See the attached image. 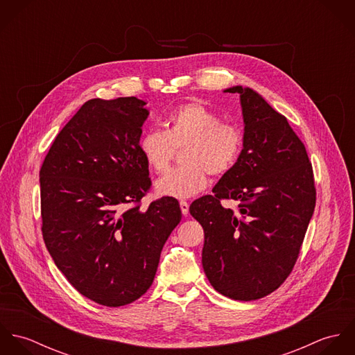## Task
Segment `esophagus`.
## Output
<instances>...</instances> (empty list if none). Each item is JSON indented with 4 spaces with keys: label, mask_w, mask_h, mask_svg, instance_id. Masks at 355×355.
Returning <instances> with one entry per match:
<instances>
[{
    "label": "esophagus",
    "mask_w": 355,
    "mask_h": 355,
    "mask_svg": "<svg viewBox=\"0 0 355 355\" xmlns=\"http://www.w3.org/2000/svg\"><path fill=\"white\" fill-rule=\"evenodd\" d=\"M180 209H182V213L184 216L189 214V203L186 202V201H180Z\"/></svg>",
    "instance_id": "34e87169"
}]
</instances>
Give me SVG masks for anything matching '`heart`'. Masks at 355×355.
Listing matches in <instances>:
<instances>
[{"label":"heart","instance_id":"heart-1","mask_svg":"<svg viewBox=\"0 0 355 355\" xmlns=\"http://www.w3.org/2000/svg\"><path fill=\"white\" fill-rule=\"evenodd\" d=\"M243 131L202 102H187L166 117V130H148L139 138V152L153 171L168 169L175 146H183L184 165L157 180L158 196L190 198L207 186L209 173L221 176L238 162L243 149Z\"/></svg>","mask_w":355,"mask_h":355}]
</instances>
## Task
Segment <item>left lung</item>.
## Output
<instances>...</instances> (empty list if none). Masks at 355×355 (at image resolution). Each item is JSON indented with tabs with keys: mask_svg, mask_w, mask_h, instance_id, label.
<instances>
[{
	"mask_svg": "<svg viewBox=\"0 0 355 355\" xmlns=\"http://www.w3.org/2000/svg\"><path fill=\"white\" fill-rule=\"evenodd\" d=\"M241 96L245 142L236 165L213 196L190 206L205 232L202 266L220 294L254 301L279 288L291 273L315 206L313 168L287 119L249 87ZM221 199L240 202L234 212Z\"/></svg>",
	"mask_w": 355,
	"mask_h": 355,
	"instance_id": "8db88e82",
	"label": "left lung"
}]
</instances>
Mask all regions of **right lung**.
<instances>
[{
  "mask_svg": "<svg viewBox=\"0 0 355 355\" xmlns=\"http://www.w3.org/2000/svg\"><path fill=\"white\" fill-rule=\"evenodd\" d=\"M145 105L137 97L83 103L40 171L42 235L55 266L83 297L109 307L149 290L182 220L172 197L139 205L152 186L138 148Z\"/></svg>",
  "mask_w": 355,
  "mask_h": 355,
  "instance_id": "add662e5",
  "label": "right lung"
}]
</instances>
